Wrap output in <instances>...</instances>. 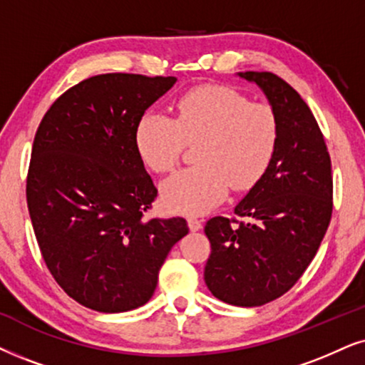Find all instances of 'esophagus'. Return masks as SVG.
Returning <instances> with one entry per match:
<instances>
[{"mask_svg":"<svg viewBox=\"0 0 365 365\" xmlns=\"http://www.w3.org/2000/svg\"><path fill=\"white\" fill-rule=\"evenodd\" d=\"M188 227H190L192 232H197V230L202 229V220L195 219V217H188Z\"/></svg>","mask_w":365,"mask_h":365,"instance_id":"esophagus-1","label":"esophagus"}]
</instances>
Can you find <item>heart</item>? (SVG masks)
<instances>
[{"instance_id":"1","label":"heart","mask_w":365,"mask_h":365,"mask_svg":"<svg viewBox=\"0 0 365 365\" xmlns=\"http://www.w3.org/2000/svg\"><path fill=\"white\" fill-rule=\"evenodd\" d=\"M279 119L266 103H251L222 86L188 91L177 118L146 113L136 128L141 160L156 173L175 168L187 145L195 167L180 170L161 183V202L178 214H205L227 197L229 187L249 190L264 177L279 146Z\"/></svg>"}]
</instances>
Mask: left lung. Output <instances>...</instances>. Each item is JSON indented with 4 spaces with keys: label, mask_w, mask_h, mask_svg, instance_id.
<instances>
[{
    "label": "left lung",
    "mask_w": 365,
    "mask_h": 365,
    "mask_svg": "<svg viewBox=\"0 0 365 365\" xmlns=\"http://www.w3.org/2000/svg\"><path fill=\"white\" fill-rule=\"evenodd\" d=\"M239 77L259 86L278 114L279 146L234 209L247 222L214 217L205 224L212 251L204 279L224 303L261 307L288 292L315 257L330 224L334 180L324 135L302 96L271 72Z\"/></svg>",
    "instance_id": "1"
}]
</instances>
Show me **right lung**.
I'll return each mask as SVG.
<instances>
[{"mask_svg": "<svg viewBox=\"0 0 365 365\" xmlns=\"http://www.w3.org/2000/svg\"><path fill=\"white\" fill-rule=\"evenodd\" d=\"M175 77L101 73L63 92L36 129L26 204L45 264L91 310H135L153 297L187 220L143 219L158 195L136 148L145 110Z\"/></svg>", "mask_w": 365, "mask_h": 365, "instance_id": "add662e5", "label": "right lung"}]
</instances>
